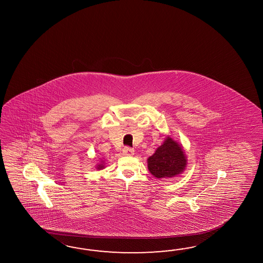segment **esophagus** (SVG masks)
<instances>
[{"mask_svg":"<svg viewBox=\"0 0 263 263\" xmlns=\"http://www.w3.org/2000/svg\"><path fill=\"white\" fill-rule=\"evenodd\" d=\"M123 154L124 155H126V156H132V155H134V148H132V147H129V146H125L123 148Z\"/></svg>","mask_w":263,"mask_h":263,"instance_id":"1","label":"esophagus"}]
</instances>
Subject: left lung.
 Masks as SVG:
<instances>
[{
    "label": "left lung",
    "mask_w": 263,
    "mask_h": 263,
    "mask_svg": "<svg viewBox=\"0 0 263 263\" xmlns=\"http://www.w3.org/2000/svg\"><path fill=\"white\" fill-rule=\"evenodd\" d=\"M186 162L181 146L167 137L155 153L147 159V167L158 179L172 178L184 170Z\"/></svg>",
    "instance_id": "obj_1"
}]
</instances>
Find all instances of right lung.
Wrapping results in <instances>:
<instances>
[{"label":"right lung","mask_w":263,"mask_h":263,"mask_svg":"<svg viewBox=\"0 0 263 263\" xmlns=\"http://www.w3.org/2000/svg\"><path fill=\"white\" fill-rule=\"evenodd\" d=\"M103 168V164H100V165H98V169H102Z\"/></svg>","instance_id":"right-lung-1"}]
</instances>
